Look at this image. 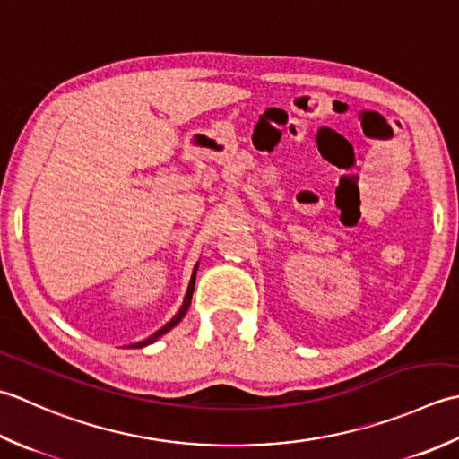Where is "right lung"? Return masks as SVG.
Segmentation results:
<instances>
[{
  "instance_id": "right-lung-1",
  "label": "right lung",
  "mask_w": 459,
  "mask_h": 459,
  "mask_svg": "<svg viewBox=\"0 0 459 459\" xmlns=\"http://www.w3.org/2000/svg\"><path fill=\"white\" fill-rule=\"evenodd\" d=\"M195 271H198V265L194 267V273H192V279H190V285H188V291H186V297H184V303H182V307H180V311H178L176 315H174V319L170 321V323H166L162 329H158L152 336H148L146 341H140V342H134V344H130V347H134V349H143V347H146V344H152L154 341H158L160 339L162 334H166L168 331L170 329H174V326L180 323L182 319H184V315L188 313V308H190V303H192V293H194V285H195Z\"/></svg>"
}]
</instances>
